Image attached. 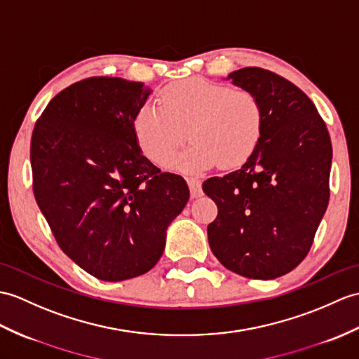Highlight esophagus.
Returning a JSON list of instances; mask_svg holds the SVG:
<instances>
[{"label": "esophagus", "mask_w": 359, "mask_h": 359, "mask_svg": "<svg viewBox=\"0 0 359 359\" xmlns=\"http://www.w3.org/2000/svg\"><path fill=\"white\" fill-rule=\"evenodd\" d=\"M187 182L191 191V197L196 198L202 196V182H200L197 177H188Z\"/></svg>", "instance_id": "esophagus-1"}]
</instances>
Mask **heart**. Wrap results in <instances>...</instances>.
<instances>
[{
    "label": "heart",
    "mask_w": 359,
    "mask_h": 359,
    "mask_svg": "<svg viewBox=\"0 0 359 359\" xmlns=\"http://www.w3.org/2000/svg\"><path fill=\"white\" fill-rule=\"evenodd\" d=\"M160 105L147 102L133 121L137 145L149 161L185 171L243 165L264 130V110L252 91L191 78L161 91ZM194 139L179 160L169 159L186 138Z\"/></svg>",
    "instance_id": "obj_1"
}]
</instances>
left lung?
Segmentation results:
<instances>
[{
	"label": "left lung",
	"instance_id": "obj_1",
	"mask_svg": "<svg viewBox=\"0 0 359 359\" xmlns=\"http://www.w3.org/2000/svg\"><path fill=\"white\" fill-rule=\"evenodd\" d=\"M226 79L260 99L264 130L240 170L203 182L219 208L208 241L226 269L272 280L304 260L327 210L330 136L311 99L280 74L246 67Z\"/></svg>",
	"mask_w": 359,
	"mask_h": 359
}]
</instances>
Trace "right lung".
Masks as SVG:
<instances>
[{
  "label": "right lung",
  "mask_w": 359,
  "mask_h": 359,
  "mask_svg": "<svg viewBox=\"0 0 359 359\" xmlns=\"http://www.w3.org/2000/svg\"><path fill=\"white\" fill-rule=\"evenodd\" d=\"M151 88L88 78L48 102L32 135L33 193L57 245L93 277L122 281L159 262L187 182L142 154L133 128Z\"/></svg>",
  "instance_id": "add662e5"
}]
</instances>
